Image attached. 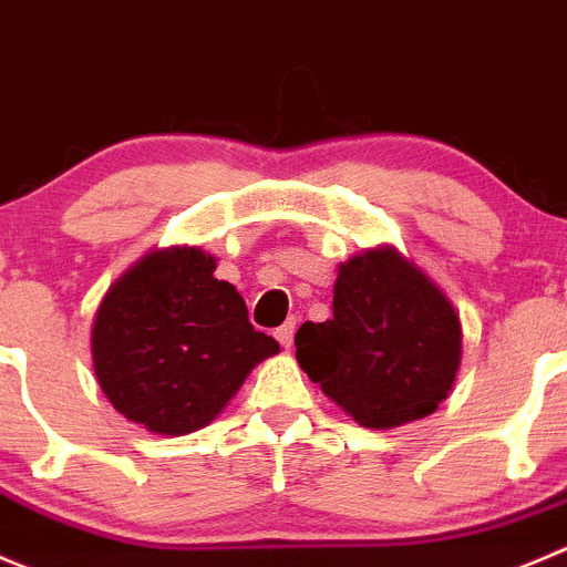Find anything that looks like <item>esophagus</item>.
I'll list each match as a JSON object with an SVG mask.
<instances>
[{
    "label": "esophagus",
    "instance_id": "obj_1",
    "mask_svg": "<svg viewBox=\"0 0 567 567\" xmlns=\"http://www.w3.org/2000/svg\"><path fill=\"white\" fill-rule=\"evenodd\" d=\"M293 332H296L293 318H288V321L277 329V340L285 346V349H290V346H293Z\"/></svg>",
    "mask_w": 567,
    "mask_h": 567
}]
</instances>
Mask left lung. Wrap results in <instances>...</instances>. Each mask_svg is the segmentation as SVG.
<instances>
[{"label": "left lung", "mask_w": 567, "mask_h": 567, "mask_svg": "<svg viewBox=\"0 0 567 567\" xmlns=\"http://www.w3.org/2000/svg\"><path fill=\"white\" fill-rule=\"evenodd\" d=\"M296 360L360 426L393 430L449 399L463 360V327L415 262L379 246L338 268L332 318L301 323Z\"/></svg>", "instance_id": "1"}]
</instances>
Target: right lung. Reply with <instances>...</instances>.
I'll use <instances>...</instances> for the list:
<instances>
[{
	"mask_svg": "<svg viewBox=\"0 0 567 567\" xmlns=\"http://www.w3.org/2000/svg\"><path fill=\"white\" fill-rule=\"evenodd\" d=\"M199 246L150 251L99 305L91 354L110 404L157 435L202 430L279 343Z\"/></svg>",
	"mask_w": 567,
	"mask_h": 567,
	"instance_id": "1",
	"label": "right lung"
}]
</instances>
